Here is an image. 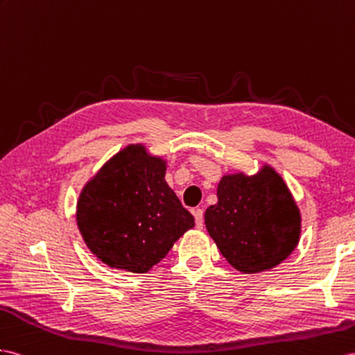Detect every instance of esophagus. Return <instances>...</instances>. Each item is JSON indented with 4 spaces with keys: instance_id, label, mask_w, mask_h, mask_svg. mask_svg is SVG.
Segmentation results:
<instances>
[{
    "instance_id": "1",
    "label": "esophagus",
    "mask_w": 355,
    "mask_h": 355,
    "mask_svg": "<svg viewBox=\"0 0 355 355\" xmlns=\"http://www.w3.org/2000/svg\"><path fill=\"white\" fill-rule=\"evenodd\" d=\"M193 217H195L196 228L201 230L204 226V210L202 208H196V210H193Z\"/></svg>"
}]
</instances>
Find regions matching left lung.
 I'll list each match as a JSON object with an SVG mask.
<instances>
[{
	"label": "left lung",
	"mask_w": 355,
	"mask_h": 355,
	"mask_svg": "<svg viewBox=\"0 0 355 355\" xmlns=\"http://www.w3.org/2000/svg\"><path fill=\"white\" fill-rule=\"evenodd\" d=\"M204 220L225 259L244 275L279 266L302 235L300 208L268 163L253 175L225 174L217 184V204L207 208Z\"/></svg>",
	"instance_id": "left-lung-1"
}]
</instances>
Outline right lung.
I'll use <instances>...</instances> for the list:
<instances>
[{
  "label": "right lung",
  "mask_w": 355,
  "mask_h": 355,
  "mask_svg": "<svg viewBox=\"0 0 355 355\" xmlns=\"http://www.w3.org/2000/svg\"><path fill=\"white\" fill-rule=\"evenodd\" d=\"M168 160L129 144L91 177L76 204L87 248L111 268L147 272L195 220L166 180Z\"/></svg>",
  "instance_id": "right-lung-1"
}]
</instances>
